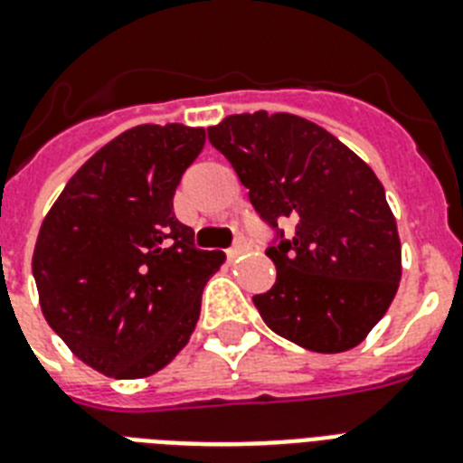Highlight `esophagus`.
<instances>
[{
	"mask_svg": "<svg viewBox=\"0 0 463 463\" xmlns=\"http://www.w3.org/2000/svg\"><path fill=\"white\" fill-rule=\"evenodd\" d=\"M244 251H247V244H244L242 240H240V242H235L231 247V250H228V259H231V261H232V259H238V256H242Z\"/></svg>",
	"mask_w": 463,
	"mask_h": 463,
	"instance_id": "1",
	"label": "esophagus"
}]
</instances>
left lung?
I'll use <instances>...</instances> for the list:
<instances>
[{"label": "left lung", "mask_w": 463, "mask_h": 463, "mask_svg": "<svg viewBox=\"0 0 463 463\" xmlns=\"http://www.w3.org/2000/svg\"><path fill=\"white\" fill-rule=\"evenodd\" d=\"M279 242L273 289L254 306L275 334L316 353L355 348L386 316L402 275L395 216L370 165L310 119L259 110L209 127ZM289 220L284 240L277 223Z\"/></svg>", "instance_id": "left-lung-1"}]
</instances>
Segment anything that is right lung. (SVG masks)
Returning a JSON list of instances; mask_svg holds the SVG:
<instances>
[{
  "label": "right lung",
  "instance_id": "1",
  "mask_svg": "<svg viewBox=\"0 0 463 463\" xmlns=\"http://www.w3.org/2000/svg\"><path fill=\"white\" fill-rule=\"evenodd\" d=\"M204 129L141 124L68 181L42 221L33 275L49 327L81 363L143 379L172 363L200 317L202 289L225 261L174 216Z\"/></svg>",
  "mask_w": 463,
  "mask_h": 463
}]
</instances>
